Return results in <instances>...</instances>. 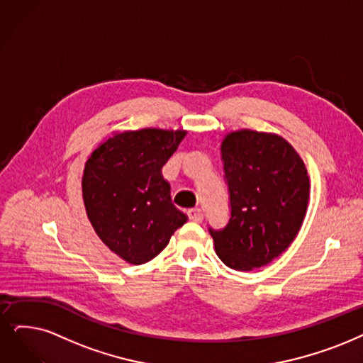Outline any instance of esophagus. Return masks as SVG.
I'll return each instance as SVG.
<instances>
[{"mask_svg":"<svg viewBox=\"0 0 363 363\" xmlns=\"http://www.w3.org/2000/svg\"><path fill=\"white\" fill-rule=\"evenodd\" d=\"M187 216H189L191 220L198 222V223L204 220V213H202L201 208H191L189 211H187Z\"/></svg>","mask_w":363,"mask_h":363,"instance_id":"esophagus-1","label":"esophagus"}]
</instances>
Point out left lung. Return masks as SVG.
Instances as JSON below:
<instances>
[{"mask_svg":"<svg viewBox=\"0 0 363 363\" xmlns=\"http://www.w3.org/2000/svg\"><path fill=\"white\" fill-rule=\"evenodd\" d=\"M230 216L208 228L222 262L237 271L268 265L295 240L306 217L310 179L284 138L241 129L222 141Z\"/></svg>","mask_w":363,"mask_h":363,"instance_id":"8db88e82","label":"left lung"}]
</instances>
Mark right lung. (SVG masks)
Listing matches in <instances>:
<instances>
[{
  "label": "right lung",
  "mask_w": 363,
  "mask_h": 363,
  "mask_svg": "<svg viewBox=\"0 0 363 363\" xmlns=\"http://www.w3.org/2000/svg\"><path fill=\"white\" fill-rule=\"evenodd\" d=\"M186 131L144 128L114 134L86 161L82 192L89 220L107 247L134 265L161 253L187 216L171 201L162 167Z\"/></svg>",
  "instance_id": "add662e5"
}]
</instances>
